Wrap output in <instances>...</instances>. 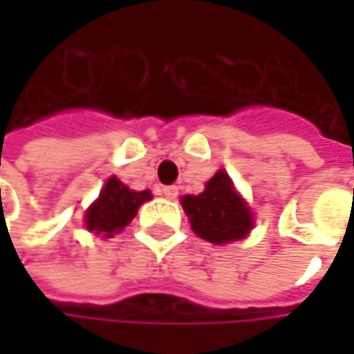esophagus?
I'll return each instance as SVG.
<instances>
[{
    "label": "esophagus",
    "instance_id": "obj_1",
    "mask_svg": "<svg viewBox=\"0 0 354 354\" xmlns=\"http://www.w3.org/2000/svg\"><path fill=\"white\" fill-rule=\"evenodd\" d=\"M160 194L166 196V198H176L178 188L176 186H162V188H160Z\"/></svg>",
    "mask_w": 354,
    "mask_h": 354
}]
</instances>
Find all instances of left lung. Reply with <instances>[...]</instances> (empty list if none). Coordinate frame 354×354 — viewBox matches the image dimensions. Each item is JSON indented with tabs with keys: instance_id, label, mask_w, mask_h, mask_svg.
<instances>
[{
	"instance_id": "8db88e82",
	"label": "left lung",
	"mask_w": 354,
	"mask_h": 354,
	"mask_svg": "<svg viewBox=\"0 0 354 354\" xmlns=\"http://www.w3.org/2000/svg\"><path fill=\"white\" fill-rule=\"evenodd\" d=\"M180 203L192 232L211 244L244 240L254 227L252 211L225 170H217L201 194H186Z\"/></svg>"
}]
</instances>
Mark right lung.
<instances>
[{
  "label": "right lung",
  "instance_id": "1",
  "mask_svg": "<svg viewBox=\"0 0 354 354\" xmlns=\"http://www.w3.org/2000/svg\"><path fill=\"white\" fill-rule=\"evenodd\" d=\"M149 198H151L149 190H141V192L131 190L118 178L110 176L100 196L86 211L84 217L86 227L96 236L112 238V234H118L133 221L139 207Z\"/></svg>",
  "mask_w": 354,
  "mask_h": 354
}]
</instances>
